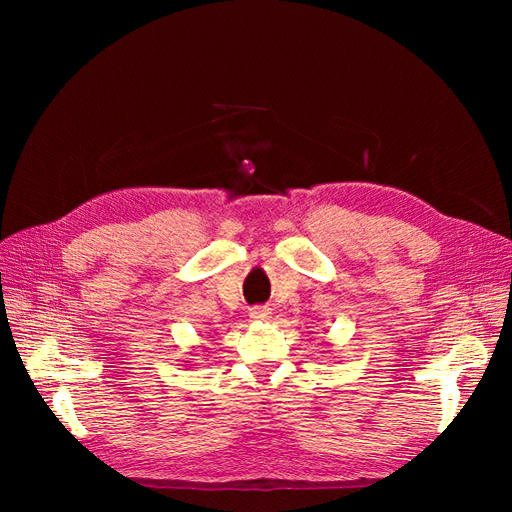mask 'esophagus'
<instances>
[{
    "label": "esophagus",
    "instance_id": "34e87169",
    "mask_svg": "<svg viewBox=\"0 0 512 512\" xmlns=\"http://www.w3.org/2000/svg\"><path fill=\"white\" fill-rule=\"evenodd\" d=\"M250 318L254 322H265V320L271 318V309L265 307V305H256V307L250 309Z\"/></svg>",
    "mask_w": 512,
    "mask_h": 512
}]
</instances>
